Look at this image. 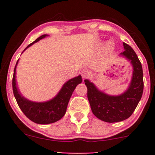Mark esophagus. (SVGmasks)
Instances as JSON below:
<instances>
[{
    "instance_id": "obj_1",
    "label": "esophagus",
    "mask_w": 155,
    "mask_h": 155,
    "mask_svg": "<svg viewBox=\"0 0 155 155\" xmlns=\"http://www.w3.org/2000/svg\"><path fill=\"white\" fill-rule=\"evenodd\" d=\"M81 75H82L83 79H86L87 77H88L89 75H90V72H89V70L87 69H84V70H82L81 71Z\"/></svg>"
}]
</instances>
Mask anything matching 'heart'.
I'll return each instance as SVG.
<instances>
[{"mask_svg": "<svg viewBox=\"0 0 155 155\" xmlns=\"http://www.w3.org/2000/svg\"><path fill=\"white\" fill-rule=\"evenodd\" d=\"M106 47L108 50H112L114 48V45L112 44L111 42H109V43H107V46H106Z\"/></svg>", "mask_w": 155, "mask_h": 155, "instance_id": "heart-1", "label": "heart"}]
</instances>
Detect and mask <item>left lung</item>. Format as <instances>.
<instances>
[{"label":"left lung","instance_id":"1","mask_svg":"<svg viewBox=\"0 0 155 155\" xmlns=\"http://www.w3.org/2000/svg\"><path fill=\"white\" fill-rule=\"evenodd\" d=\"M124 51L119 56L130 61L133 74L129 86L119 95H109L99 90L88 79H85L87 99L94 115L101 121L109 123L118 122L129 118L141 100L143 92V72L141 62L129 45L123 43Z\"/></svg>","mask_w":155,"mask_h":155}]
</instances>
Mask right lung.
<instances>
[{"mask_svg":"<svg viewBox=\"0 0 155 155\" xmlns=\"http://www.w3.org/2000/svg\"><path fill=\"white\" fill-rule=\"evenodd\" d=\"M48 36L47 34L40 36L35 41L28 45L23 51H25L33 44ZM18 63V60L17 61L14 69L13 77H12V90L17 104L23 113L31 121L37 124H48L59 121L66 113L69 101L71 97L73 91L79 84L82 83V79L81 75L69 79L68 82H65L58 93L52 99L45 102H35L25 97L21 94L17 85L15 73H16V67Z\"/></svg>","mask_w":155,"mask_h":155,"instance_id":"right-lung-1","label":"right lung"}]
</instances>
